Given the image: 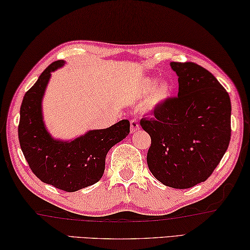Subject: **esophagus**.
Instances as JSON below:
<instances>
[{
  "mask_svg": "<svg viewBox=\"0 0 250 250\" xmlns=\"http://www.w3.org/2000/svg\"><path fill=\"white\" fill-rule=\"evenodd\" d=\"M130 129H131V132H135L137 130H139V122H138L137 119H132L130 121Z\"/></svg>",
  "mask_w": 250,
  "mask_h": 250,
  "instance_id": "34e87169",
  "label": "esophagus"
}]
</instances>
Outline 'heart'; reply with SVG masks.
<instances>
[{
    "mask_svg": "<svg viewBox=\"0 0 250 250\" xmlns=\"http://www.w3.org/2000/svg\"><path fill=\"white\" fill-rule=\"evenodd\" d=\"M156 83H157V78L146 77L140 82L139 86H138V92L140 96H145L149 92L151 93L144 103V109L146 111L155 110L156 107L161 106L163 103L167 101L172 93V85L167 81H163L157 85Z\"/></svg>",
    "mask_w": 250,
    "mask_h": 250,
    "instance_id": "1",
    "label": "heart"
}]
</instances>
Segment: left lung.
<instances>
[{
    "label": "left lung",
    "mask_w": 250,
    "mask_h": 250,
    "mask_svg": "<svg viewBox=\"0 0 250 250\" xmlns=\"http://www.w3.org/2000/svg\"><path fill=\"white\" fill-rule=\"evenodd\" d=\"M178 94L143 118L151 138L147 164L164 185L189 188L207 181L228 149L231 102L217 78L195 62H170Z\"/></svg>",
    "instance_id": "left-lung-1"
}]
</instances>
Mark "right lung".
I'll list each match as a JSON object with an SVG mask.
<instances>
[{
	"instance_id": "obj_1",
	"label": "right lung",
	"mask_w": 250,
	"mask_h": 250,
	"mask_svg": "<svg viewBox=\"0 0 250 250\" xmlns=\"http://www.w3.org/2000/svg\"><path fill=\"white\" fill-rule=\"evenodd\" d=\"M62 65L64 61L50 64L24 94L18 135L24 158L40 181L75 192L101 180L107 151L129 135L130 122L121 120L106 129L91 130L72 141L54 139L43 124L42 101L51 72Z\"/></svg>"
}]
</instances>
